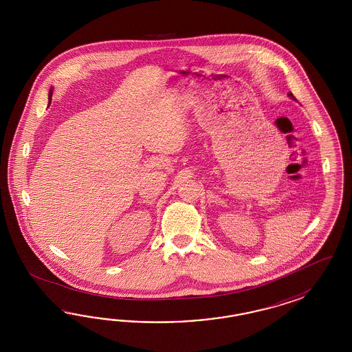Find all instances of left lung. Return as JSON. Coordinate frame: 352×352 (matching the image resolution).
I'll list each match as a JSON object with an SVG mask.
<instances>
[{
	"instance_id": "obj_1",
	"label": "left lung",
	"mask_w": 352,
	"mask_h": 352,
	"mask_svg": "<svg viewBox=\"0 0 352 352\" xmlns=\"http://www.w3.org/2000/svg\"><path fill=\"white\" fill-rule=\"evenodd\" d=\"M288 96L290 99H293V100H296V96H293L292 93H288Z\"/></svg>"
}]
</instances>
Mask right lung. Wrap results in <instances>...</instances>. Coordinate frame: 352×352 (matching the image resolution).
Masks as SVG:
<instances>
[{"label":"right lung","instance_id":"1","mask_svg":"<svg viewBox=\"0 0 352 352\" xmlns=\"http://www.w3.org/2000/svg\"><path fill=\"white\" fill-rule=\"evenodd\" d=\"M52 94H53V89H50V91H49V104L52 102Z\"/></svg>","mask_w":352,"mask_h":352}]
</instances>
